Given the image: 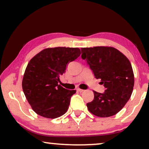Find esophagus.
<instances>
[{"label":"esophagus","instance_id":"obj_1","mask_svg":"<svg viewBox=\"0 0 149 149\" xmlns=\"http://www.w3.org/2000/svg\"><path fill=\"white\" fill-rule=\"evenodd\" d=\"M77 90L78 91H80V92H83V91H84V89H80V88H77Z\"/></svg>","mask_w":149,"mask_h":149}]
</instances>
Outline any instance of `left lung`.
<instances>
[{"instance_id":"left-lung-1","label":"left lung","mask_w":149,"mask_h":149,"mask_svg":"<svg viewBox=\"0 0 149 149\" xmlns=\"http://www.w3.org/2000/svg\"><path fill=\"white\" fill-rule=\"evenodd\" d=\"M83 60L97 79H101L106 90L103 93L93 91L94 98L87 104L88 111L97 117L116 115L131 97L134 75L131 63L125 55L113 47L97 46L81 48Z\"/></svg>"}]
</instances>
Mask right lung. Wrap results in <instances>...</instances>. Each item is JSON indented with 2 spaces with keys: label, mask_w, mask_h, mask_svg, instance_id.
<instances>
[{
  "label": "right lung",
  "mask_w": 149,
  "mask_h": 149,
  "mask_svg": "<svg viewBox=\"0 0 149 149\" xmlns=\"http://www.w3.org/2000/svg\"><path fill=\"white\" fill-rule=\"evenodd\" d=\"M79 48H46L35 55L26 66L22 80L24 95L37 115L55 119L67 112L70 97L76 90L58 84L60 76L70 62L80 56Z\"/></svg>",
  "instance_id": "add662e5"
}]
</instances>
